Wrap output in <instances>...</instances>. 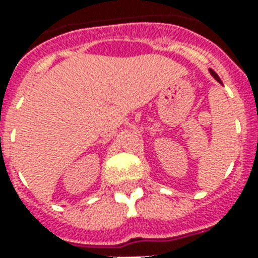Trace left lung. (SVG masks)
I'll return each mask as SVG.
<instances>
[{
    "mask_svg": "<svg viewBox=\"0 0 258 258\" xmlns=\"http://www.w3.org/2000/svg\"><path fill=\"white\" fill-rule=\"evenodd\" d=\"M210 74H211V76H213V77H214V79L217 80V81H218V83H220V84H222L221 80H220V77L217 76V73H216V72H214V70H211V69H210Z\"/></svg>",
    "mask_w": 258,
    "mask_h": 258,
    "instance_id": "obj_1",
    "label": "left lung"
}]
</instances>
